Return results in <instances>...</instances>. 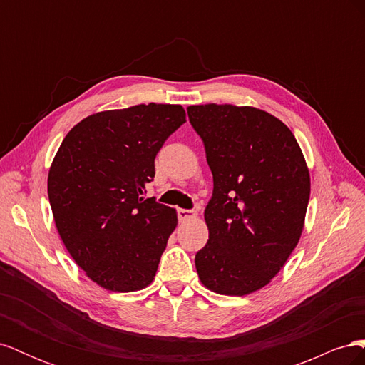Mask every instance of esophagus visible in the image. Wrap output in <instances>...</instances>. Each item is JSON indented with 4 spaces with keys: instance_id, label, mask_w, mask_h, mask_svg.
I'll list each match as a JSON object with an SVG mask.
<instances>
[{
    "instance_id": "obj_1",
    "label": "esophagus",
    "mask_w": 365,
    "mask_h": 365,
    "mask_svg": "<svg viewBox=\"0 0 365 365\" xmlns=\"http://www.w3.org/2000/svg\"><path fill=\"white\" fill-rule=\"evenodd\" d=\"M176 215H178L180 220H187V219L196 217V212H193V210H185V208L176 210Z\"/></svg>"
}]
</instances>
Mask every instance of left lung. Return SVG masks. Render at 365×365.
<instances>
[{
	"instance_id": "8db88e82",
	"label": "left lung",
	"mask_w": 365,
	"mask_h": 365,
	"mask_svg": "<svg viewBox=\"0 0 365 365\" xmlns=\"http://www.w3.org/2000/svg\"><path fill=\"white\" fill-rule=\"evenodd\" d=\"M187 114L213 173L197 275L217 294H251L275 277L302 236L311 195L303 152L288 126L257 108L193 105Z\"/></svg>"
}]
</instances>
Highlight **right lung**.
Here are the masks:
<instances>
[{"label":"right lung","mask_w":365,"mask_h":365,"mask_svg":"<svg viewBox=\"0 0 365 365\" xmlns=\"http://www.w3.org/2000/svg\"><path fill=\"white\" fill-rule=\"evenodd\" d=\"M185 121L181 105H137L83 118L48 172V200L74 262L108 291L152 283L178 219L145 197L164 141Z\"/></svg>","instance_id":"right-lung-1"}]
</instances>
